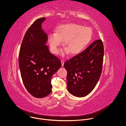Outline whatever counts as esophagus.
<instances>
[{
    "label": "esophagus",
    "mask_w": 126,
    "mask_h": 126,
    "mask_svg": "<svg viewBox=\"0 0 126 126\" xmlns=\"http://www.w3.org/2000/svg\"><path fill=\"white\" fill-rule=\"evenodd\" d=\"M64 61L62 60L61 61V63H62V66H63L64 65Z\"/></svg>",
    "instance_id": "1"
}]
</instances>
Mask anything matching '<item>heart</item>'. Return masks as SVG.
I'll return each instance as SVG.
<instances>
[{"label":"heart","mask_w":126,"mask_h":126,"mask_svg":"<svg viewBox=\"0 0 126 126\" xmlns=\"http://www.w3.org/2000/svg\"><path fill=\"white\" fill-rule=\"evenodd\" d=\"M92 38V32L89 28L81 25L70 23L61 26L55 34L48 36L50 50L53 54L60 51L62 42L66 41L64 50L71 56L80 54L89 45Z\"/></svg>","instance_id":"1"}]
</instances>
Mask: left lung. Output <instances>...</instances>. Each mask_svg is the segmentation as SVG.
Returning <instances> with one entry per match:
<instances>
[{
	"label": "left lung",
	"instance_id": "left-lung-1",
	"mask_svg": "<svg viewBox=\"0 0 126 126\" xmlns=\"http://www.w3.org/2000/svg\"><path fill=\"white\" fill-rule=\"evenodd\" d=\"M103 56V44L99 39L64 63L67 89L71 94L84 97L94 89L101 74Z\"/></svg>",
	"mask_w": 126,
	"mask_h": 126
}]
</instances>
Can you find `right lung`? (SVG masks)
<instances>
[{"label": "right lung", "mask_w": 126, "mask_h": 126, "mask_svg": "<svg viewBox=\"0 0 126 126\" xmlns=\"http://www.w3.org/2000/svg\"><path fill=\"white\" fill-rule=\"evenodd\" d=\"M45 19L39 18L30 27L19 54V66L24 85L36 98L44 97L51 92L52 77L62 66L61 61L50 53L46 45L48 37L42 29Z\"/></svg>", "instance_id": "obj_1"}]
</instances>
